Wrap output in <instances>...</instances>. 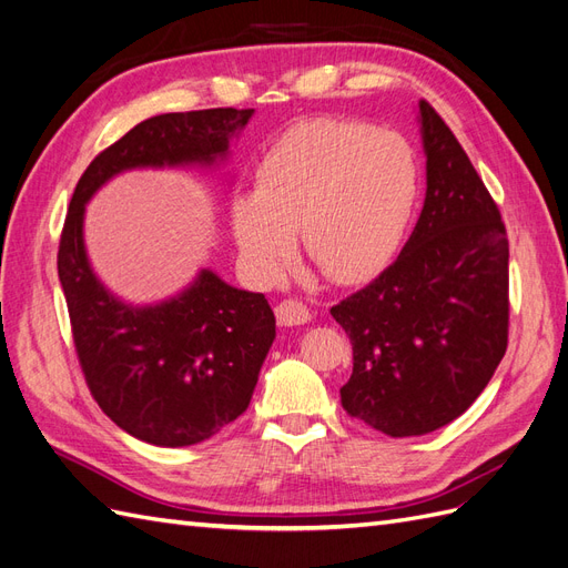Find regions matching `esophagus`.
Wrapping results in <instances>:
<instances>
[{
  "instance_id": "esophagus-1",
  "label": "esophagus",
  "mask_w": 568,
  "mask_h": 568,
  "mask_svg": "<svg viewBox=\"0 0 568 568\" xmlns=\"http://www.w3.org/2000/svg\"><path fill=\"white\" fill-rule=\"evenodd\" d=\"M274 315H277V322L282 326H298V324H305L313 320L311 311H307V307L296 298L282 301L277 307H274Z\"/></svg>"
}]
</instances>
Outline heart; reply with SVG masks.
<instances>
[{
	"label": "heart",
	"instance_id": "heart-1",
	"mask_svg": "<svg viewBox=\"0 0 568 568\" xmlns=\"http://www.w3.org/2000/svg\"><path fill=\"white\" fill-rule=\"evenodd\" d=\"M419 196V161L403 134L322 118L291 128L255 170V192L230 201L244 265L277 280L294 246L338 284L379 272L398 251Z\"/></svg>",
	"mask_w": 568,
	"mask_h": 568
}]
</instances>
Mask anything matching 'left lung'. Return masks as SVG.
<instances>
[{"mask_svg": "<svg viewBox=\"0 0 568 568\" xmlns=\"http://www.w3.org/2000/svg\"><path fill=\"white\" fill-rule=\"evenodd\" d=\"M424 209L398 261L332 307L353 343L341 405L393 438L450 424L507 351L509 244L484 180L443 118L419 101Z\"/></svg>", "mask_w": 568, "mask_h": 568, "instance_id": "obj_1", "label": "left lung"}]
</instances>
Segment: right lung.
<instances>
[{
    "label": "right lung",
    "instance_id": "right-lung-1",
    "mask_svg": "<svg viewBox=\"0 0 568 568\" xmlns=\"http://www.w3.org/2000/svg\"><path fill=\"white\" fill-rule=\"evenodd\" d=\"M253 113L205 109L146 118L99 153L68 205L59 280L84 379L123 432L161 448L209 440L244 415L277 334L274 313L263 294L227 284L211 267L170 298L142 305L120 298L92 267L84 209L130 170L222 168Z\"/></svg>",
    "mask_w": 568,
    "mask_h": 568
}]
</instances>
